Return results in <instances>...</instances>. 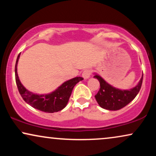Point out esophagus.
Returning a JSON list of instances; mask_svg holds the SVG:
<instances>
[{"label": "esophagus", "mask_w": 156, "mask_h": 156, "mask_svg": "<svg viewBox=\"0 0 156 156\" xmlns=\"http://www.w3.org/2000/svg\"><path fill=\"white\" fill-rule=\"evenodd\" d=\"M91 76V71L89 70V69H86V70H84L83 73H82V76H83V78L84 79H88L89 78V77Z\"/></svg>", "instance_id": "obj_1"}]
</instances>
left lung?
<instances>
[{
  "mask_svg": "<svg viewBox=\"0 0 156 156\" xmlns=\"http://www.w3.org/2000/svg\"><path fill=\"white\" fill-rule=\"evenodd\" d=\"M94 78L99 80L101 85L100 90L94 96L98 104L101 108L107 110L117 111L122 108L136 98L142 84L143 75L139 83L135 87L125 90L112 87L96 73Z\"/></svg>",
  "mask_w": 156,
  "mask_h": 156,
  "instance_id": "8db88e82",
  "label": "left lung"
}]
</instances>
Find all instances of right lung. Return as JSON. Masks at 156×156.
<instances>
[{"label": "right lung", "instance_id": "right-lung-1", "mask_svg": "<svg viewBox=\"0 0 156 156\" xmlns=\"http://www.w3.org/2000/svg\"><path fill=\"white\" fill-rule=\"evenodd\" d=\"M19 58L20 54L17 56L15 64V80L20 94L28 105L42 112L46 113L58 112L65 108L74 87L80 80H83L82 77H76L65 81L50 94H34L25 88L19 79L17 74V63Z\"/></svg>", "mask_w": 156, "mask_h": 156}]
</instances>
